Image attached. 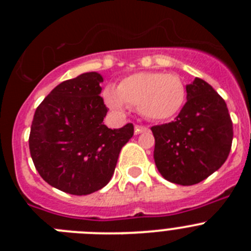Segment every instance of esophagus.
I'll return each instance as SVG.
<instances>
[{
  "label": "esophagus",
  "instance_id": "esophagus-1",
  "mask_svg": "<svg viewBox=\"0 0 251 251\" xmlns=\"http://www.w3.org/2000/svg\"><path fill=\"white\" fill-rule=\"evenodd\" d=\"M146 130H148V128L146 127V126H136V127H134V133H136V134L143 133L146 132Z\"/></svg>",
  "mask_w": 251,
  "mask_h": 251
}]
</instances>
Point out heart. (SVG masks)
I'll return each mask as SVG.
<instances>
[{
	"mask_svg": "<svg viewBox=\"0 0 251 251\" xmlns=\"http://www.w3.org/2000/svg\"><path fill=\"white\" fill-rule=\"evenodd\" d=\"M103 98L117 113L126 112L130 105L138 108L139 113L150 121H166L182 109L186 88L177 75L141 72L124 77L118 89L106 86Z\"/></svg>",
	"mask_w": 251,
	"mask_h": 251,
	"instance_id": "1",
	"label": "heart"
}]
</instances>
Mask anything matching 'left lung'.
<instances>
[{
    "label": "left lung",
    "mask_w": 251,
    "mask_h": 251,
    "mask_svg": "<svg viewBox=\"0 0 251 251\" xmlns=\"http://www.w3.org/2000/svg\"><path fill=\"white\" fill-rule=\"evenodd\" d=\"M186 92L187 101L175 121L151 129L159 174L172 183L191 186L225 163L234 133L225 100L210 84L196 77Z\"/></svg>",
    "instance_id": "obj_1"
}]
</instances>
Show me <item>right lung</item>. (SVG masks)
Here are the masks:
<instances>
[{"instance_id":"add662e5","label":"right lung","mask_w":251,"mask_h":251,"mask_svg":"<svg viewBox=\"0 0 251 251\" xmlns=\"http://www.w3.org/2000/svg\"><path fill=\"white\" fill-rule=\"evenodd\" d=\"M103 76L84 73L60 83L41 101L31 124L28 147L40 176L60 191L89 195L114 174L119 152L133 137L132 123L110 129L101 98Z\"/></svg>"}]
</instances>
